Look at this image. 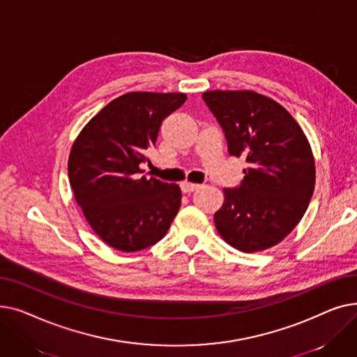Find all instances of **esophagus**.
<instances>
[{"mask_svg": "<svg viewBox=\"0 0 357 357\" xmlns=\"http://www.w3.org/2000/svg\"><path fill=\"white\" fill-rule=\"evenodd\" d=\"M199 186H201V185L192 183V182H182V183H181V190H182L183 194H191V192L199 190Z\"/></svg>", "mask_w": 357, "mask_h": 357, "instance_id": "esophagus-1", "label": "esophagus"}]
</instances>
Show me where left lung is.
Masks as SVG:
<instances>
[{"mask_svg":"<svg viewBox=\"0 0 357 357\" xmlns=\"http://www.w3.org/2000/svg\"><path fill=\"white\" fill-rule=\"evenodd\" d=\"M202 98L224 131L229 153L249 165L238 188L222 190L215 229L240 252L273 248L310 205L315 186L310 142L289 112L261 93L217 89Z\"/></svg>","mask_w":357,"mask_h":357,"instance_id":"1","label":"left lung"}]
</instances>
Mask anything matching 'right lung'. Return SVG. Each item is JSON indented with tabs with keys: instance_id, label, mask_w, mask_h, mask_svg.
Segmentation results:
<instances>
[{
	"instance_id": "obj_1",
	"label": "right lung",
	"mask_w": 357,
	"mask_h": 357,
	"mask_svg": "<svg viewBox=\"0 0 357 357\" xmlns=\"http://www.w3.org/2000/svg\"><path fill=\"white\" fill-rule=\"evenodd\" d=\"M186 101L182 92H127L93 116L75 139L68 175L73 197L112 249L139 252L165 237L181 207V188L142 175L162 121Z\"/></svg>"
}]
</instances>
